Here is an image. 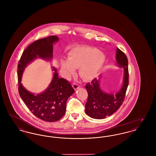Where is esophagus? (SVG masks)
<instances>
[{
    "label": "esophagus",
    "instance_id": "esophagus-1",
    "mask_svg": "<svg viewBox=\"0 0 156 156\" xmlns=\"http://www.w3.org/2000/svg\"><path fill=\"white\" fill-rule=\"evenodd\" d=\"M73 87L74 88L75 90H77V89L80 88V85H78L77 83H74L73 84Z\"/></svg>",
    "mask_w": 156,
    "mask_h": 156
}]
</instances>
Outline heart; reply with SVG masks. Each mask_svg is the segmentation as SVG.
Wrapping results in <instances>:
<instances>
[{
	"label": "heart",
	"instance_id": "1",
	"mask_svg": "<svg viewBox=\"0 0 156 156\" xmlns=\"http://www.w3.org/2000/svg\"><path fill=\"white\" fill-rule=\"evenodd\" d=\"M104 53L97 48L79 47L68 53V59H62L61 66L65 76L71 77L79 68V74L85 80H92L99 74L105 62Z\"/></svg>",
	"mask_w": 156,
	"mask_h": 156
}]
</instances>
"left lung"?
Masks as SVG:
<instances>
[{"label":"left lung","instance_id":"1","mask_svg":"<svg viewBox=\"0 0 156 156\" xmlns=\"http://www.w3.org/2000/svg\"><path fill=\"white\" fill-rule=\"evenodd\" d=\"M116 54L118 66L124 69L123 84L119 90L115 94L104 92L101 88L99 79L98 80L97 78L85 86L88 94L85 113L93 119H105L111 116L119 109L125 99L129 84L128 60L125 54L118 48Z\"/></svg>","mask_w":156,"mask_h":156}]
</instances>
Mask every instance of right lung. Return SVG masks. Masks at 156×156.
I'll use <instances>...</instances> for the list:
<instances>
[{
  "instance_id": "1",
  "label": "right lung",
  "mask_w": 156,
  "mask_h": 156,
  "mask_svg": "<svg viewBox=\"0 0 156 156\" xmlns=\"http://www.w3.org/2000/svg\"><path fill=\"white\" fill-rule=\"evenodd\" d=\"M58 40V37L51 36L35 41L23 51L17 67L20 96L34 115L50 122L57 121L65 115L67 99L75 91L71 83L58 77L55 67H52L53 77L49 86L40 94H34L28 91L21 81L25 68L32 61L38 58L46 61L52 59L53 44Z\"/></svg>"
}]
</instances>
